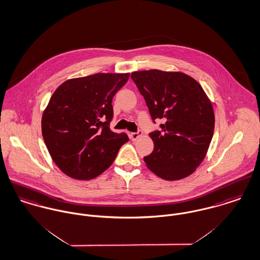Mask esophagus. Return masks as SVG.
Segmentation results:
<instances>
[{
  "instance_id": "34e87169",
  "label": "esophagus",
  "mask_w": 260,
  "mask_h": 260,
  "mask_svg": "<svg viewBox=\"0 0 260 260\" xmlns=\"http://www.w3.org/2000/svg\"><path fill=\"white\" fill-rule=\"evenodd\" d=\"M142 134H143L142 131L132 132V133H130V138H131L132 140H136V139H138V138L141 136Z\"/></svg>"
}]
</instances>
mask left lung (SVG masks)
Masks as SVG:
<instances>
[{
  "instance_id": "obj_1",
  "label": "left lung",
  "mask_w": 260,
  "mask_h": 260,
  "mask_svg": "<svg viewBox=\"0 0 260 260\" xmlns=\"http://www.w3.org/2000/svg\"><path fill=\"white\" fill-rule=\"evenodd\" d=\"M131 78L153 122L165 121L160 130L149 134L154 150L144 157L146 165L167 181L188 177L205 159L213 138L214 114L210 99L199 82L183 72L135 71Z\"/></svg>"
}]
</instances>
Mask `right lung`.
<instances>
[{"instance_id":"1","label":"right lung","mask_w":260,"mask_h":260,"mask_svg":"<svg viewBox=\"0 0 260 260\" xmlns=\"http://www.w3.org/2000/svg\"><path fill=\"white\" fill-rule=\"evenodd\" d=\"M129 73H96L64 81L53 92L42 118V132L56 166L77 180H90L107 170L126 133L110 129L112 99Z\"/></svg>"}]
</instances>
